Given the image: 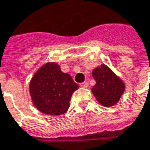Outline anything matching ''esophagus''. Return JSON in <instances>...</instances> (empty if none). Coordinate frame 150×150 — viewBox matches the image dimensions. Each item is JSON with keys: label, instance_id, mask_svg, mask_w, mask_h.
<instances>
[{"label": "esophagus", "instance_id": "34e87169", "mask_svg": "<svg viewBox=\"0 0 150 150\" xmlns=\"http://www.w3.org/2000/svg\"><path fill=\"white\" fill-rule=\"evenodd\" d=\"M80 86H81V88H88V81H84V82L81 83Z\"/></svg>", "mask_w": 150, "mask_h": 150}]
</instances>
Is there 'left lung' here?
I'll return each mask as SVG.
<instances>
[{
    "label": "left lung",
    "instance_id": "obj_1",
    "mask_svg": "<svg viewBox=\"0 0 150 150\" xmlns=\"http://www.w3.org/2000/svg\"><path fill=\"white\" fill-rule=\"evenodd\" d=\"M92 75L96 85L91 90L96 101L103 107L116 104L125 91L124 81L105 64L93 69Z\"/></svg>",
    "mask_w": 150,
    "mask_h": 150
}]
</instances>
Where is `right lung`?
Here are the masks:
<instances>
[{
	"mask_svg": "<svg viewBox=\"0 0 150 150\" xmlns=\"http://www.w3.org/2000/svg\"><path fill=\"white\" fill-rule=\"evenodd\" d=\"M79 86L56 62H47L34 74L29 93L34 106L42 113L60 115L69 108V101Z\"/></svg>",
	"mask_w": 150,
	"mask_h": 150,
	"instance_id": "obj_1",
	"label": "right lung"
}]
</instances>
